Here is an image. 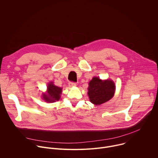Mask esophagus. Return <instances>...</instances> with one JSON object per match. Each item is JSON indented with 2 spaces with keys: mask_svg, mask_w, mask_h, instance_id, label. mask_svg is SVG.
Returning <instances> with one entry per match:
<instances>
[{
  "mask_svg": "<svg viewBox=\"0 0 158 158\" xmlns=\"http://www.w3.org/2000/svg\"><path fill=\"white\" fill-rule=\"evenodd\" d=\"M76 85H77V84L76 82H70L69 83V85L70 87H74V86H76Z\"/></svg>",
  "mask_w": 158,
  "mask_h": 158,
  "instance_id": "1",
  "label": "esophagus"
}]
</instances>
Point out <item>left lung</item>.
Segmentation results:
<instances>
[{"label": "left lung", "mask_w": 158, "mask_h": 158, "mask_svg": "<svg viewBox=\"0 0 158 158\" xmlns=\"http://www.w3.org/2000/svg\"><path fill=\"white\" fill-rule=\"evenodd\" d=\"M115 85L110 80L102 81L98 77H93L88 87L90 101L96 105H99L110 100L114 94Z\"/></svg>", "instance_id": "8db88e82"}]
</instances>
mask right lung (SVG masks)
Segmentation results:
<instances>
[{"label":"right lung","mask_w":158,"mask_h":158,"mask_svg":"<svg viewBox=\"0 0 158 158\" xmlns=\"http://www.w3.org/2000/svg\"><path fill=\"white\" fill-rule=\"evenodd\" d=\"M62 88L54 85L50 82L48 86V94H43V99L49 102L59 101L60 98Z\"/></svg>","instance_id":"add662e5"}]
</instances>
